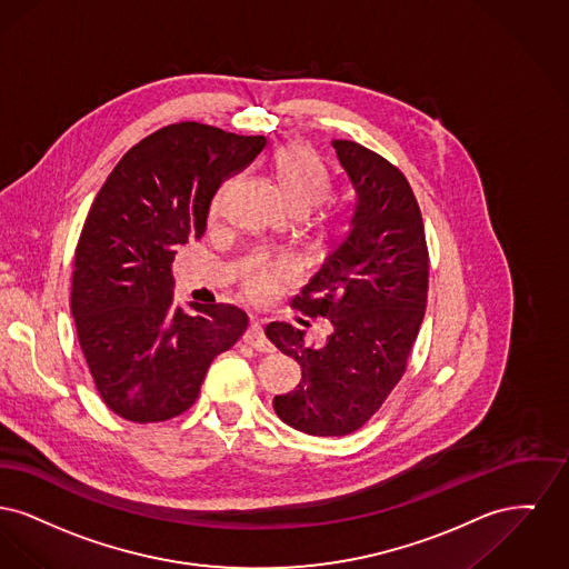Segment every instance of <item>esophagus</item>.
I'll list each match as a JSON object with an SVG mask.
<instances>
[{
    "label": "esophagus",
    "mask_w": 569,
    "mask_h": 569,
    "mask_svg": "<svg viewBox=\"0 0 569 569\" xmlns=\"http://www.w3.org/2000/svg\"><path fill=\"white\" fill-rule=\"evenodd\" d=\"M243 342L250 345L252 349L261 351V353H271V351H273V345L268 340V336H266V331H263V326H261L259 321H252V323H250V328L243 333Z\"/></svg>",
    "instance_id": "obj_1"
}]
</instances>
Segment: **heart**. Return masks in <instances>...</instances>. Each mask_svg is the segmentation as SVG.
<instances>
[{
	"mask_svg": "<svg viewBox=\"0 0 569 569\" xmlns=\"http://www.w3.org/2000/svg\"><path fill=\"white\" fill-rule=\"evenodd\" d=\"M273 176L280 190L296 213H308L317 208L329 190V178L319 156L301 143H289L273 153ZM233 180H227L213 194L211 211L222 210ZM289 263L284 259L263 261L254 266L243 278V289L250 298H270L271 293L289 278Z\"/></svg>",
	"mask_w": 569,
	"mask_h": 569,
	"instance_id": "1",
	"label": "heart"
}]
</instances>
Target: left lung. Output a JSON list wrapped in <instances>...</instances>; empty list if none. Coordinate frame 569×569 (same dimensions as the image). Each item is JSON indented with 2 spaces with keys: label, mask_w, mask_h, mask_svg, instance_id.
Segmentation results:
<instances>
[{
  "label": "left lung",
  "mask_w": 569,
  "mask_h": 569,
  "mask_svg": "<svg viewBox=\"0 0 569 569\" xmlns=\"http://www.w3.org/2000/svg\"><path fill=\"white\" fill-rule=\"evenodd\" d=\"M353 186L349 231L293 306L328 319L319 347L289 323L266 336L301 366V381L273 398L278 418L312 437L359 430L402 379L428 298V246L418 199L407 178L377 151L333 141Z\"/></svg>",
  "instance_id": "obj_1"
}]
</instances>
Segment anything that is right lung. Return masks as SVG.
<instances>
[{"label":"right lung","mask_w":569,"mask_h":569,"mask_svg":"<svg viewBox=\"0 0 569 569\" xmlns=\"http://www.w3.org/2000/svg\"><path fill=\"white\" fill-rule=\"evenodd\" d=\"M199 121L164 126L123 153L98 190L74 250L70 308L93 386L120 418H178L216 356L248 328L231 303H173L178 248L206 233L222 180L266 148Z\"/></svg>","instance_id":"obj_1"}]
</instances>
